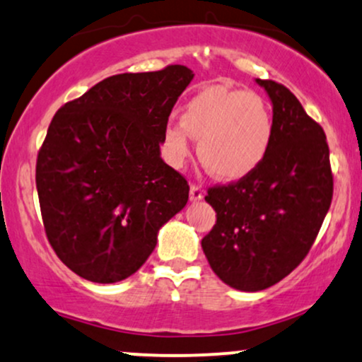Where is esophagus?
Instances as JSON below:
<instances>
[{
  "mask_svg": "<svg viewBox=\"0 0 362 362\" xmlns=\"http://www.w3.org/2000/svg\"><path fill=\"white\" fill-rule=\"evenodd\" d=\"M203 197H205V191H203L197 185L191 186V188H189V199H191V202H199V199H203Z\"/></svg>",
  "mask_w": 362,
  "mask_h": 362,
  "instance_id": "34e87169",
  "label": "esophagus"
}]
</instances>
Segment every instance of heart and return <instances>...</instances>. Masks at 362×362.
I'll use <instances>...</instances> for the list:
<instances>
[{
    "label": "heart",
    "mask_w": 362,
    "mask_h": 362,
    "mask_svg": "<svg viewBox=\"0 0 362 362\" xmlns=\"http://www.w3.org/2000/svg\"><path fill=\"white\" fill-rule=\"evenodd\" d=\"M191 137L199 139L198 156L208 171L218 180L237 181L266 159L273 115L259 95L211 84L189 98L182 122L165 127L164 142L174 165L191 156Z\"/></svg>",
    "instance_id": "heart-1"
}]
</instances>
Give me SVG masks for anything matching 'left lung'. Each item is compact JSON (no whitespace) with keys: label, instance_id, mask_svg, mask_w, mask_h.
Segmentation results:
<instances>
[{"label":"left lung","instance_id":"left-lung-1","mask_svg":"<svg viewBox=\"0 0 362 362\" xmlns=\"http://www.w3.org/2000/svg\"><path fill=\"white\" fill-rule=\"evenodd\" d=\"M256 83L273 105L271 147L252 174L208 189L216 223L202 240L214 273L240 291L266 290L303 261L334 193L324 129L283 84Z\"/></svg>","mask_w":362,"mask_h":362}]
</instances>
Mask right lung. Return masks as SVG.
<instances>
[{"label": "right lung", "instance_id": "obj_1", "mask_svg": "<svg viewBox=\"0 0 362 362\" xmlns=\"http://www.w3.org/2000/svg\"><path fill=\"white\" fill-rule=\"evenodd\" d=\"M193 78L186 66L117 74L54 115L35 181L47 239L72 273L101 284L129 278L186 206L188 182L160 144Z\"/></svg>", "mask_w": 362, "mask_h": 362}]
</instances>
